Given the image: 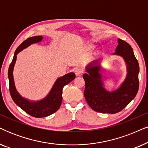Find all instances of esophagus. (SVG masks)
I'll return each mask as SVG.
<instances>
[{
    "mask_svg": "<svg viewBox=\"0 0 148 148\" xmlns=\"http://www.w3.org/2000/svg\"><path fill=\"white\" fill-rule=\"evenodd\" d=\"M82 73H83V70L82 69L80 68H77L75 69V75L77 76H79Z\"/></svg>",
    "mask_w": 148,
    "mask_h": 148,
    "instance_id": "obj_1",
    "label": "esophagus"
}]
</instances>
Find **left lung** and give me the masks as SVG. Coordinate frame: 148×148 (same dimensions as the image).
<instances>
[{
  "instance_id": "1",
  "label": "left lung",
  "mask_w": 148,
  "mask_h": 148,
  "mask_svg": "<svg viewBox=\"0 0 148 148\" xmlns=\"http://www.w3.org/2000/svg\"><path fill=\"white\" fill-rule=\"evenodd\" d=\"M118 45L113 55L124 59L126 66L124 80L116 89L109 91L105 88L101 74L103 59L92 61L86 65L83 75L86 86L84 97L89 106L100 113L116 114L134 99L139 90V63L133 49L126 41L118 39Z\"/></svg>"
}]
</instances>
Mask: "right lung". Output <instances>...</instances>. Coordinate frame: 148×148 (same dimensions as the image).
I'll return each mask as SVG.
<instances>
[{"mask_svg":"<svg viewBox=\"0 0 148 148\" xmlns=\"http://www.w3.org/2000/svg\"><path fill=\"white\" fill-rule=\"evenodd\" d=\"M43 39V36H34L28 38L23 42L15 50L8 71L9 90L13 101L25 112L35 118H44L50 116L56 112L60 108L62 103L63 88L75 78V74L73 72L69 73L58 77L56 80L47 96L39 101H31L23 97L18 92L15 87L13 78V69L17 60V55L32 44L42 41Z\"/></svg>","mask_w":148,"mask_h":148,"instance_id":"1","label":"right lung"}]
</instances>
